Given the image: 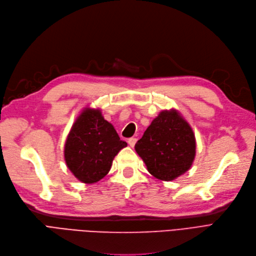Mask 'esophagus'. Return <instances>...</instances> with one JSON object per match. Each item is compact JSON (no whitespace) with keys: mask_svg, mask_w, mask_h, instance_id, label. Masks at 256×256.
<instances>
[{"mask_svg":"<svg viewBox=\"0 0 256 256\" xmlns=\"http://www.w3.org/2000/svg\"><path fill=\"white\" fill-rule=\"evenodd\" d=\"M136 142H137V139H136V138H130V139L128 140V146H130V148H134Z\"/></svg>","mask_w":256,"mask_h":256,"instance_id":"esophagus-1","label":"esophagus"}]
</instances>
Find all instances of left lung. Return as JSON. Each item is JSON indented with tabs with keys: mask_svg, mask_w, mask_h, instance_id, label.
<instances>
[{
	"mask_svg": "<svg viewBox=\"0 0 256 256\" xmlns=\"http://www.w3.org/2000/svg\"><path fill=\"white\" fill-rule=\"evenodd\" d=\"M135 150L152 176L172 181L192 168L196 152V136L179 110H163L138 140Z\"/></svg>",
	"mask_w": 256,
	"mask_h": 256,
	"instance_id": "8db88e82",
	"label": "left lung"
}]
</instances>
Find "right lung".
<instances>
[{"instance_id": "add662e5", "label": "right lung", "mask_w": 256, "mask_h": 256, "mask_svg": "<svg viewBox=\"0 0 256 256\" xmlns=\"http://www.w3.org/2000/svg\"><path fill=\"white\" fill-rule=\"evenodd\" d=\"M126 146L128 143L120 140L102 110L86 106L66 136L64 157L77 180L93 184L108 174L115 156Z\"/></svg>"}]
</instances>
